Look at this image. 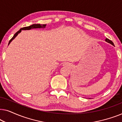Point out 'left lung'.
I'll return each mask as SVG.
<instances>
[{
  "label": "left lung",
  "mask_w": 122,
  "mask_h": 122,
  "mask_svg": "<svg viewBox=\"0 0 122 122\" xmlns=\"http://www.w3.org/2000/svg\"><path fill=\"white\" fill-rule=\"evenodd\" d=\"M105 41H107V42H108V43H110V44H111L113 45V41H111V40H109V39H108V38H106V40H105Z\"/></svg>",
  "instance_id": "1"
}]
</instances>
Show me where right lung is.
Instances as JSON below:
<instances>
[{"label": "right lung", "mask_w": 122, "mask_h": 122, "mask_svg": "<svg viewBox=\"0 0 122 122\" xmlns=\"http://www.w3.org/2000/svg\"><path fill=\"white\" fill-rule=\"evenodd\" d=\"M46 26V24H43V25H41L39 24H33L31 25H30L29 26H26V27H24V28H21L19 30H18L17 32H16L15 34L14 35V36H13L12 38L9 41V42L8 43V45L10 44V43L11 42V41H12L13 39H14L16 37V36H17V35L19 34V33H20L21 31V30H30L31 29H33V28H45V26Z\"/></svg>", "instance_id": "1"}]
</instances>
